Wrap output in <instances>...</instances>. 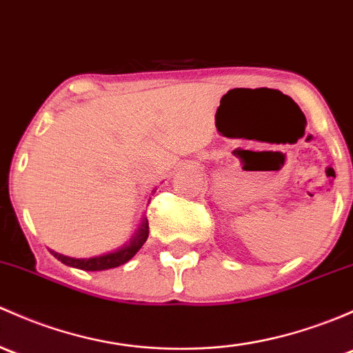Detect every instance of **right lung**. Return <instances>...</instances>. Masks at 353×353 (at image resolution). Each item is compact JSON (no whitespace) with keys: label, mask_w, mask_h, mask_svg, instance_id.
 <instances>
[{"label":"right lung","mask_w":353,"mask_h":353,"mask_svg":"<svg viewBox=\"0 0 353 353\" xmlns=\"http://www.w3.org/2000/svg\"><path fill=\"white\" fill-rule=\"evenodd\" d=\"M148 236V221L143 218L142 225L140 228L137 230L135 235L132 236L130 243L123 245L118 250L110 252V254H103L98 255V257H89V259H74V257H68V255L57 254V252L50 250V254L54 255L57 261H61L62 264L69 265V267H76V269H83V270H106V269H113V267H118L125 262H128L137 252L142 248V245L147 242Z\"/></svg>","instance_id":"obj_1"}]
</instances>
